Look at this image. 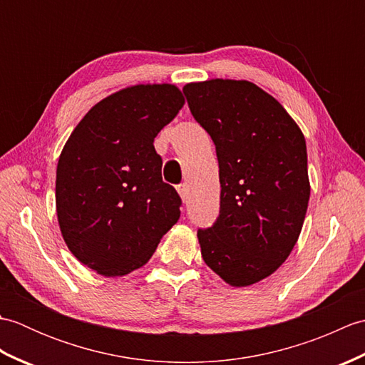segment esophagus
<instances>
[{"mask_svg":"<svg viewBox=\"0 0 365 365\" xmlns=\"http://www.w3.org/2000/svg\"><path fill=\"white\" fill-rule=\"evenodd\" d=\"M177 191H178V195H180V197H182V202L187 204L188 202V196H190V187H188V185L187 183L178 185Z\"/></svg>","mask_w":365,"mask_h":365,"instance_id":"obj_1","label":"esophagus"}]
</instances>
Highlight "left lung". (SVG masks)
Listing matches in <instances>:
<instances>
[{"label":"left lung","mask_w":365,"mask_h":365,"mask_svg":"<svg viewBox=\"0 0 365 365\" xmlns=\"http://www.w3.org/2000/svg\"><path fill=\"white\" fill-rule=\"evenodd\" d=\"M183 92L220 163L221 210L197 232L200 254L226 284L252 285L282 265L301 234L311 196L304 135L251 81L213 78Z\"/></svg>","instance_id":"1"}]
</instances>
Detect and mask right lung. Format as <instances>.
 Returning a JSON list of instances; mask_svg holds the SVG:
<instances>
[{"mask_svg":"<svg viewBox=\"0 0 365 365\" xmlns=\"http://www.w3.org/2000/svg\"><path fill=\"white\" fill-rule=\"evenodd\" d=\"M185 105L175 84L123 88L96 103L68 136L56 168V215L68 250L105 277L150 260L180 218L153 139Z\"/></svg>","mask_w":365,"mask_h":365,"instance_id":"right-lung-1","label":"right lung"}]
</instances>
